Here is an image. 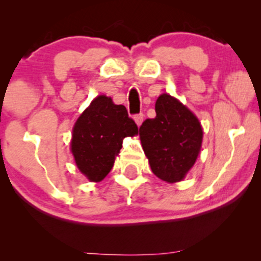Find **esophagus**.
I'll list each match as a JSON object with an SVG mask.
<instances>
[{
	"label": "esophagus",
	"instance_id": "esophagus-1",
	"mask_svg": "<svg viewBox=\"0 0 261 261\" xmlns=\"http://www.w3.org/2000/svg\"><path fill=\"white\" fill-rule=\"evenodd\" d=\"M143 118H145V115H143L142 113H140V114H136V115L134 116V120H135V122H136V124H137V126H140V125L142 124V121H143Z\"/></svg>",
	"mask_w": 261,
	"mask_h": 261
}]
</instances>
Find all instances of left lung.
<instances>
[{
	"mask_svg": "<svg viewBox=\"0 0 261 261\" xmlns=\"http://www.w3.org/2000/svg\"><path fill=\"white\" fill-rule=\"evenodd\" d=\"M202 135L194 113L167 93L155 101V118L146 119L140 127L141 145L152 172L167 182L185 178L200 153Z\"/></svg>",
	"mask_w": 261,
	"mask_h": 261,
	"instance_id": "1",
	"label": "left lung"
}]
</instances>
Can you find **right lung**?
Masks as SVG:
<instances>
[{"instance_id": "right-lung-1", "label": "right lung", "mask_w": 261, "mask_h": 261, "mask_svg": "<svg viewBox=\"0 0 261 261\" xmlns=\"http://www.w3.org/2000/svg\"><path fill=\"white\" fill-rule=\"evenodd\" d=\"M137 134L139 127L128 118L126 108L98 95L73 126L71 152L77 168L91 181L103 180L113 168L122 140Z\"/></svg>"}]
</instances>
